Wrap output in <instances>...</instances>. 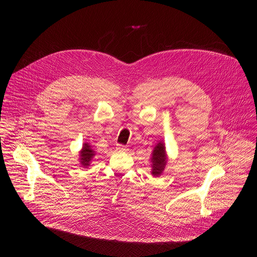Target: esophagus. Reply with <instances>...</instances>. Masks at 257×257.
I'll return each mask as SVG.
<instances>
[{"label": "esophagus", "mask_w": 257, "mask_h": 257, "mask_svg": "<svg viewBox=\"0 0 257 257\" xmlns=\"http://www.w3.org/2000/svg\"><path fill=\"white\" fill-rule=\"evenodd\" d=\"M116 150L119 152H125L128 150V148L124 145H116Z\"/></svg>", "instance_id": "esophagus-1"}]
</instances>
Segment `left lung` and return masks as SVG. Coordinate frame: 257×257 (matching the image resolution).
I'll return each mask as SVG.
<instances>
[{
    "instance_id": "left-lung-1",
    "label": "left lung",
    "mask_w": 257,
    "mask_h": 257,
    "mask_svg": "<svg viewBox=\"0 0 257 257\" xmlns=\"http://www.w3.org/2000/svg\"><path fill=\"white\" fill-rule=\"evenodd\" d=\"M167 152H166V147L163 142H159L152 152L151 157V167H152V175L154 177H158L163 174L166 165H167Z\"/></svg>"
}]
</instances>
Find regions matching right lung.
<instances>
[{"instance_id": "add662e5", "label": "right lung", "mask_w": 257, "mask_h": 257, "mask_svg": "<svg viewBox=\"0 0 257 257\" xmlns=\"http://www.w3.org/2000/svg\"><path fill=\"white\" fill-rule=\"evenodd\" d=\"M94 156V151L91 149L89 144L84 143L82 149L80 151V164L83 168H87L90 165V161Z\"/></svg>"}]
</instances>
